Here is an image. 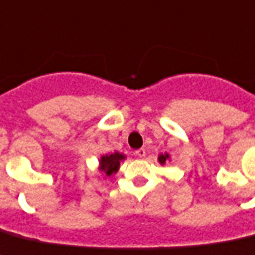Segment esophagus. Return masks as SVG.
Here are the masks:
<instances>
[{
  "mask_svg": "<svg viewBox=\"0 0 255 255\" xmlns=\"http://www.w3.org/2000/svg\"><path fill=\"white\" fill-rule=\"evenodd\" d=\"M135 155H137L138 158H143V156L146 155V150H144V148H138L137 151H135Z\"/></svg>",
  "mask_w": 255,
  "mask_h": 255,
  "instance_id": "34e87169",
  "label": "esophagus"
}]
</instances>
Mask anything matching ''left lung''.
<instances>
[{
    "label": "left lung",
    "instance_id": "1",
    "mask_svg": "<svg viewBox=\"0 0 255 255\" xmlns=\"http://www.w3.org/2000/svg\"><path fill=\"white\" fill-rule=\"evenodd\" d=\"M167 158H168V155H167V154H166V155H160L159 156V162L162 163V164H164V163H166Z\"/></svg>",
    "mask_w": 255,
    "mask_h": 255
}]
</instances>
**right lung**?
<instances>
[{
    "mask_svg": "<svg viewBox=\"0 0 255 255\" xmlns=\"http://www.w3.org/2000/svg\"><path fill=\"white\" fill-rule=\"evenodd\" d=\"M125 156L120 154V152H115L111 155H105L101 158V167L100 170L104 171L107 175H112L113 172H117L118 167H120V160L124 159Z\"/></svg>",
    "mask_w": 255,
    "mask_h": 255,
    "instance_id": "obj_1",
    "label": "right lung"
}]
</instances>
